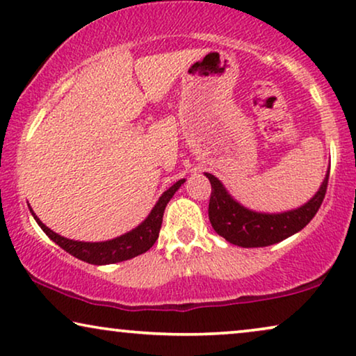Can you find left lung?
Returning <instances> with one entry per match:
<instances>
[{"label": "left lung", "mask_w": 356, "mask_h": 356, "mask_svg": "<svg viewBox=\"0 0 356 356\" xmlns=\"http://www.w3.org/2000/svg\"><path fill=\"white\" fill-rule=\"evenodd\" d=\"M212 186L209 201V220L218 235L241 248H262L295 235L313 220L327 191L329 172L319 191L305 206L282 213H261L250 211L236 202L223 184L211 173H206Z\"/></svg>", "instance_id": "8db88e82"}]
</instances>
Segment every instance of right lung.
<instances>
[{
	"label": "right lung",
	"instance_id": "right-lung-1",
	"mask_svg": "<svg viewBox=\"0 0 356 356\" xmlns=\"http://www.w3.org/2000/svg\"><path fill=\"white\" fill-rule=\"evenodd\" d=\"M184 183V179H179L173 184L172 188H168L162 196H160L159 202L155 204L152 212L149 213V217L140 223L139 227H136L134 230H131L124 235H121L115 240L110 241H100V243H86V241H74L67 240V238L58 235V233L51 232L47 225H43L33 211L31 209L33 218H35L38 225L43 232L47 233L48 238H51L58 246L63 248L66 252H70L71 256L77 257V259L89 262V264H115V262L128 261L133 257L143 254V252L149 251L154 246V243L157 241L160 227H162L163 220V212L165 207L170 199L173 197V194L178 191L179 186Z\"/></svg>",
	"mask_w": 356,
	"mask_h": 356
}]
</instances>
